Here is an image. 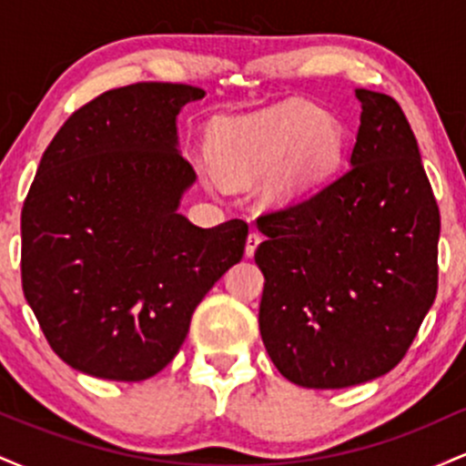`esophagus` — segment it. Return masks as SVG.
Returning <instances> with one entry per match:
<instances>
[{"label": "esophagus", "instance_id": "34e87169", "mask_svg": "<svg viewBox=\"0 0 466 466\" xmlns=\"http://www.w3.org/2000/svg\"><path fill=\"white\" fill-rule=\"evenodd\" d=\"M260 243H263V237L258 232H249L248 240H245V256H254Z\"/></svg>", "mask_w": 466, "mask_h": 466}]
</instances>
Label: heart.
<instances>
[{
  "instance_id": "b5f03b06",
  "label": "heart",
  "mask_w": 466,
  "mask_h": 466,
  "mask_svg": "<svg viewBox=\"0 0 466 466\" xmlns=\"http://www.w3.org/2000/svg\"><path fill=\"white\" fill-rule=\"evenodd\" d=\"M208 153L228 181L256 179L271 167L263 199L289 206L339 168L346 136L318 106L287 100L256 114L217 120L208 133Z\"/></svg>"
}]
</instances>
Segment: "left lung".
I'll use <instances>...</instances> for the list:
<instances>
[{"instance_id": "left-lung-1", "label": "left lung", "mask_w": 466, "mask_h": 466, "mask_svg": "<svg viewBox=\"0 0 466 466\" xmlns=\"http://www.w3.org/2000/svg\"><path fill=\"white\" fill-rule=\"evenodd\" d=\"M355 96L350 168L258 218L260 337L282 377L302 388H349L392 370L438 289L441 212L408 117L386 94Z\"/></svg>"}]
</instances>
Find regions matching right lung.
<instances>
[{
  "label": "right lung",
  "mask_w": 466,
  "mask_h": 466,
  "mask_svg": "<svg viewBox=\"0 0 466 466\" xmlns=\"http://www.w3.org/2000/svg\"><path fill=\"white\" fill-rule=\"evenodd\" d=\"M192 85L136 83L80 106L41 157L21 210V282L52 350L109 381L173 361L197 304L243 258L248 223L179 215L195 184L179 153Z\"/></svg>",
  "instance_id": "right-lung-1"
}]
</instances>
